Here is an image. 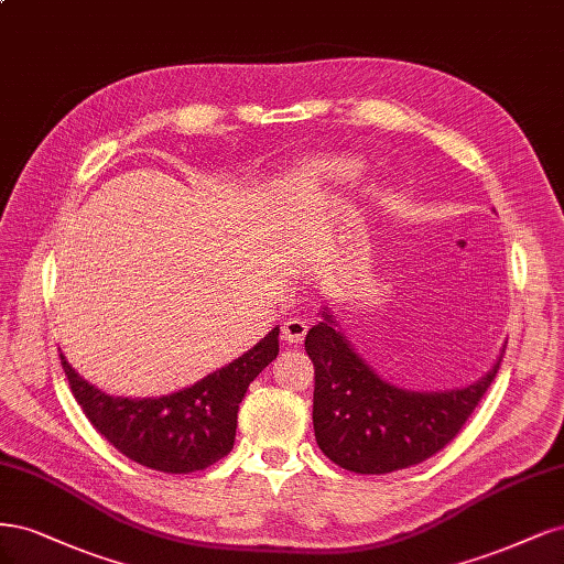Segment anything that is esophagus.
Segmentation results:
<instances>
[{"instance_id":"1","label":"esophagus","mask_w":564,"mask_h":564,"mask_svg":"<svg viewBox=\"0 0 564 564\" xmlns=\"http://www.w3.org/2000/svg\"><path fill=\"white\" fill-rule=\"evenodd\" d=\"M306 330H308V325L304 318H288L283 323V339L288 344H300L306 337Z\"/></svg>"}]
</instances>
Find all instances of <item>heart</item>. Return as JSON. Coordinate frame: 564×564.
Segmentation results:
<instances>
[{
  "label": "heart",
  "instance_id": "heart-1",
  "mask_svg": "<svg viewBox=\"0 0 564 564\" xmlns=\"http://www.w3.org/2000/svg\"><path fill=\"white\" fill-rule=\"evenodd\" d=\"M318 171L328 175L333 183H354V180L360 177L362 166L356 159H335L328 166H323Z\"/></svg>",
  "mask_w": 564,
  "mask_h": 564
}]
</instances>
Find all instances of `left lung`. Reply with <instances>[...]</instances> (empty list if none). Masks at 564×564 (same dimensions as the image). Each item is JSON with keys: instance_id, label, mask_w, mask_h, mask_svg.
I'll return each instance as SVG.
<instances>
[{"instance_id": "left-lung-1", "label": "left lung", "mask_w": 564, "mask_h": 564, "mask_svg": "<svg viewBox=\"0 0 564 564\" xmlns=\"http://www.w3.org/2000/svg\"><path fill=\"white\" fill-rule=\"evenodd\" d=\"M304 347L316 368V443L337 466L381 476L422 464L443 449L492 384L506 344L482 377L457 389L414 391L381 377L358 354L325 304Z\"/></svg>"}]
</instances>
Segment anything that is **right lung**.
<instances>
[{
    "label": "right lung",
    "instance_id": "obj_1",
    "mask_svg": "<svg viewBox=\"0 0 564 564\" xmlns=\"http://www.w3.org/2000/svg\"><path fill=\"white\" fill-rule=\"evenodd\" d=\"M279 333L274 328L194 384L152 398L105 393L72 368L63 351L61 362L88 422L121 454L161 474H192L231 452L239 405L250 381L279 356Z\"/></svg>",
    "mask_w": 564,
    "mask_h": 564
}]
</instances>
